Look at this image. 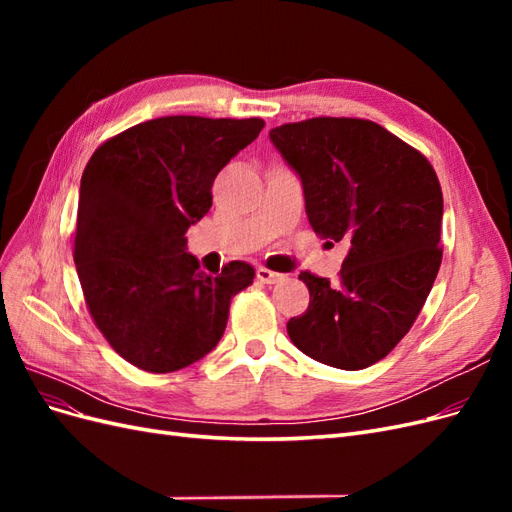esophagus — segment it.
<instances>
[{"mask_svg":"<svg viewBox=\"0 0 512 512\" xmlns=\"http://www.w3.org/2000/svg\"><path fill=\"white\" fill-rule=\"evenodd\" d=\"M256 277L262 282V284H280L284 280L282 273H275V271H269L265 267H258L256 269Z\"/></svg>","mask_w":512,"mask_h":512,"instance_id":"obj_1","label":"esophagus"}]
</instances>
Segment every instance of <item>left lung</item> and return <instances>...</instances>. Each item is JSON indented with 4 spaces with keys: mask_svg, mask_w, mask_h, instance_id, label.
Instances as JSON below:
<instances>
[{
    "mask_svg": "<svg viewBox=\"0 0 512 512\" xmlns=\"http://www.w3.org/2000/svg\"><path fill=\"white\" fill-rule=\"evenodd\" d=\"M269 136L301 177L316 235L348 245L337 284L301 271L309 305L288 320V335L324 365L365 369L410 331L436 282L444 213L436 170L367 119L314 117Z\"/></svg>",
    "mask_w": 512,
    "mask_h": 512,
    "instance_id": "obj_1",
    "label": "left lung"
}]
</instances>
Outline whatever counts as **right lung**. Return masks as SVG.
<instances>
[{
	"instance_id": "1",
	"label": "right lung",
	"mask_w": 512,
	"mask_h": 512,
	"mask_svg": "<svg viewBox=\"0 0 512 512\" xmlns=\"http://www.w3.org/2000/svg\"><path fill=\"white\" fill-rule=\"evenodd\" d=\"M265 121L173 115L128 128L89 158L76 215L74 265L111 348L151 374L203 359L224 335L230 299L254 282L232 260L200 271L185 232L211 209L220 170Z\"/></svg>"
}]
</instances>
